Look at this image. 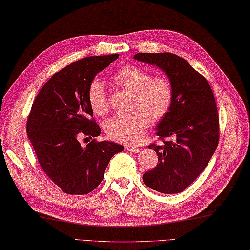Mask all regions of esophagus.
I'll use <instances>...</instances> for the list:
<instances>
[{
	"label": "esophagus",
	"mask_w": 250,
	"mask_h": 250,
	"mask_svg": "<svg viewBox=\"0 0 250 250\" xmlns=\"http://www.w3.org/2000/svg\"><path fill=\"white\" fill-rule=\"evenodd\" d=\"M126 149H127L128 151H131V152H134V153H138V152H140V150H141L139 147L133 146V145H127V146H126Z\"/></svg>",
	"instance_id": "obj_1"
}]
</instances>
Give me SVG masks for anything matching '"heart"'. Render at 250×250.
<instances>
[{
    "label": "heart",
    "instance_id": "1",
    "mask_svg": "<svg viewBox=\"0 0 250 250\" xmlns=\"http://www.w3.org/2000/svg\"><path fill=\"white\" fill-rule=\"evenodd\" d=\"M114 85L133 92L129 114L114 116L104 125L107 137L125 144H136L144 138L151 123L150 117L159 121L169 111L173 101V88L168 78L152 77L151 72L138 65H125L111 77ZM92 111L106 116L109 110L108 97L103 83L93 79L87 90Z\"/></svg>",
    "mask_w": 250,
    "mask_h": 250
}]
</instances>
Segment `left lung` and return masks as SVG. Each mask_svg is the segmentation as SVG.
Masks as SVG:
<instances>
[{
  "instance_id": "obj_1",
  "label": "left lung",
  "mask_w": 250,
  "mask_h": 250,
  "mask_svg": "<svg viewBox=\"0 0 250 250\" xmlns=\"http://www.w3.org/2000/svg\"><path fill=\"white\" fill-rule=\"evenodd\" d=\"M133 59L158 66L173 88L172 105L157 127L160 139L172 140L148 146L157 151L159 163L143 174V182L162 193H179L205 169L218 147L219 116L213 92L203 76L173 53H137Z\"/></svg>"
}]
</instances>
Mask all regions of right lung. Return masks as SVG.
Masks as SVG:
<instances>
[{
	"label": "right lung",
	"instance_id": "right-lung-1",
	"mask_svg": "<svg viewBox=\"0 0 250 250\" xmlns=\"http://www.w3.org/2000/svg\"><path fill=\"white\" fill-rule=\"evenodd\" d=\"M119 55L87 57L55 73L39 91L27 120V136L42 169L65 193L87 194L100 185L110 159L123 151L114 142L92 140L85 147L81 136L101 133L87 90L97 73Z\"/></svg>",
	"mask_w": 250,
	"mask_h": 250
}]
</instances>
